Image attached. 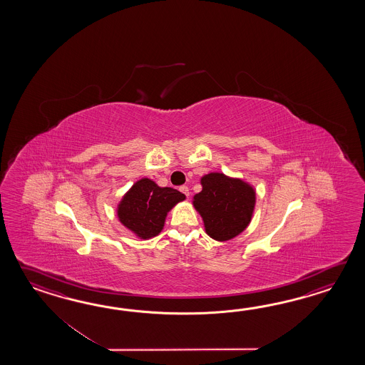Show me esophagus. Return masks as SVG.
<instances>
[{"instance_id": "34e87169", "label": "esophagus", "mask_w": 365, "mask_h": 365, "mask_svg": "<svg viewBox=\"0 0 365 365\" xmlns=\"http://www.w3.org/2000/svg\"><path fill=\"white\" fill-rule=\"evenodd\" d=\"M180 192L182 194H185L186 197H189V194H190V192H189V187L186 185L180 186Z\"/></svg>"}]
</instances>
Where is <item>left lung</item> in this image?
Masks as SVG:
<instances>
[{"instance_id":"1","label":"left lung","mask_w":365,"mask_h":365,"mask_svg":"<svg viewBox=\"0 0 365 365\" xmlns=\"http://www.w3.org/2000/svg\"><path fill=\"white\" fill-rule=\"evenodd\" d=\"M201 184L202 190L194 195L193 205L210 237L227 241L242 232L253 215L255 189L223 173H209L202 178Z\"/></svg>"}]
</instances>
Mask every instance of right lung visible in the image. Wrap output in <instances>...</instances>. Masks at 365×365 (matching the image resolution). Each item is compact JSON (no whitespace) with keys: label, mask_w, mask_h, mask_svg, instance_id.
Returning <instances> with one entry per match:
<instances>
[{"label":"right lung","mask_w":365,"mask_h":365,"mask_svg":"<svg viewBox=\"0 0 365 365\" xmlns=\"http://www.w3.org/2000/svg\"><path fill=\"white\" fill-rule=\"evenodd\" d=\"M184 200L185 195L173 187H160L150 179H142L125 194L117 215L140 239H150L163 230L167 212Z\"/></svg>","instance_id":"1"}]
</instances>
